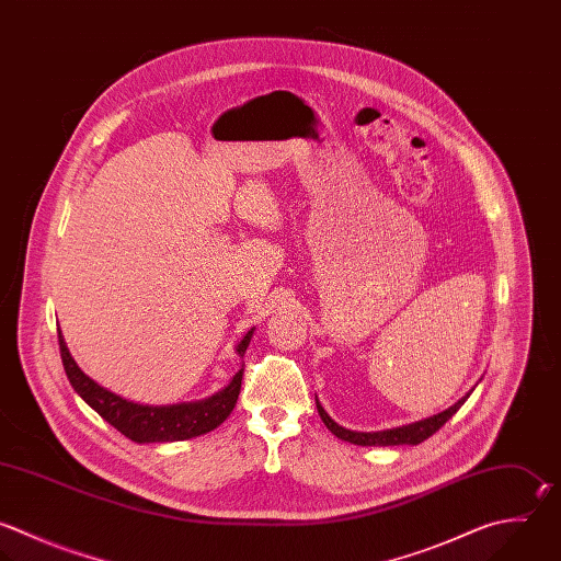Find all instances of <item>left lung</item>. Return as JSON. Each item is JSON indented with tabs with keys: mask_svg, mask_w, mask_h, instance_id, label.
<instances>
[{
	"mask_svg": "<svg viewBox=\"0 0 561 561\" xmlns=\"http://www.w3.org/2000/svg\"><path fill=\"white\" fill-rule=\"evenodd\" d=\"M471 392V390H469ZM469 392L458 399L454 405H449L447 410L434 414V416H427L423 421H416V423H408V425H401V427H390V430H381V432H353V430H346L342 425H337L327 412L324 408L320 405L318 397H316V408H318V414L320 419L324 421V425L342 440H348L353 445H377V447H386V445H419L423 443L425 438H430L434 432H438L456 412L458 408L467 401Z\"/></svg>",
	"mask_w": 561,
	"mask_h": 561,
	"instance_id": "8db88e82",
	"label": "left lung"
}]
</instances>
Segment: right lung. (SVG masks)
I'll return each instance as SVG.
<instances>
[{"label": "right lung", "instance_id": "right-lung-1", "mask_svg": "<svg viewBox=\"0 0 561 561\" xmlns=\"http://www.w3.org/2000/svg\"><path fill=\"white\" fill-rule=\"evenodd\" d=\"M254 329H250L243 340L237 344V353L243 357L245 348L252 340ZM59 351L64 359L66 375L72 383V388L83 397V401L94 408L107 423H112L118 432H123L127 438L136 443H173V440H186L202 436L217 425H221L232 408L237 405L239 392H241V379L243 368L234 373L230 383L215 392L208 399L202 401H188V403H173V405H142L127 401L103 386H99L94 379H90L75 357L70 355L66 340L59 331Z\"/></svg>", "mask_w": 561, "mask_h": 561}]
</instances>
